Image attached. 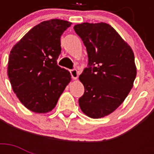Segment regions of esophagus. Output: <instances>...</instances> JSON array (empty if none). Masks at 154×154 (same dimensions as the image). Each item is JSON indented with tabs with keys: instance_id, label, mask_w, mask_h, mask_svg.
Listing matches in <instances>:
<instances>
[{
	"instance_id": "esophagus-1",
	"label": "esophagus",
	"mask_w": 154,
	"mask_h": 154,
	"mask_svg": "<svg viewBox=\"0 0 154 154\" xmlns=\"http://www.w3.org/2000/svg\"><path fill=\"white\" fill-rule=\"evenodd\" d=\"M70 73H71V75H72V79L77 80V78H78V76H79V73H78V72H77V69H72V70H70Z\"/></svg>"
}]
</instances>
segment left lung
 <instances>
[{
	"label": "left lung",
	"mask_w": 154,
	"mask_h": 154,
	"mask_svg": "<svg viewBox=\"0 0 154 154\" xmlns=\"http://www.w3.org/2000/svg\"><path fill=\"white\" fill-rule=\"evenodd\" d=\"M86 47L89 68L79 76L85 87L81 109L89 117H106L117 109L134 86L137 67L132 48L104 22H85L73 27Z\"/></svg>",
	"instance_id": "8db88e82"
}]
</instances>
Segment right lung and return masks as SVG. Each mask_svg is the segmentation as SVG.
Listing matches in <instances>:
<instances>
[{"instance_id":"obj_1","label":"right lung","mask_w":154,"mask_h":154,"mask_svg":"<svg viewBox=\"0 0 154 154\" xmlns=\"http://www.w3.org/2000/svg\"><path fill=\"white\" fill-rule=\"evenodd\" d=\"M72 23L45 20L31 29L12 48L8 61L11 86L25 108L47 113L71 81L69 71L57 65L60 37Z\"/></svg>"}]
</instances>
